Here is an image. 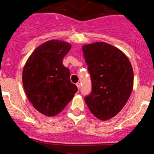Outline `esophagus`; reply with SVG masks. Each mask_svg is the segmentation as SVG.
I'll list each match as a JSON object with an SVG mask.
<instances>
[{"instance_id":"34e87169","label":"esophagus","mask_w":154,"mask_h":154,"mask_svg":"<svg viewBox=\"0 0 154 154\" xmlns=\"http://www.w3.org/2000/svg\"><path fill=\"white\" fill-rule=\"evenodd\" d=\"M76 86H77V88H78L79 89H80V83H79V82H77V83H76Z\"/></svg>"}]
</instances>
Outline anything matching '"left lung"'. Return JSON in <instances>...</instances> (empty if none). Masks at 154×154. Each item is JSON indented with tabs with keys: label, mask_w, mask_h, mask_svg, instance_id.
Segmentation results:
<instances>
[{
	"label": "left lung",
	"mask_w": 154,
	"mask_h": 154,
	"mask_svg": "<svg viewBox=\"0 0 154 154\" xmlns=\"http://www.w3.org/2000/svg\"><path fill=\"white\" fill-rule=\"evenodd\" d=\"M92 81V92L85 101L96 118L107 120L119 113L130 98L133 71L130 61L117 48L106 42L82 46Z\"/></svg>",
	"instance_id": "obj_1"
}]
</instances>
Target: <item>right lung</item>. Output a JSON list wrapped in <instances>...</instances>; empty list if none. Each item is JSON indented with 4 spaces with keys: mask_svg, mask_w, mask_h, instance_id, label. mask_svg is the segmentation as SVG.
<instances>
[{
    "mask_svg": "<svg viewBox=\"0 0 154 154\" xmlns=\"http://www.w3.org/2000/svg\"><path fill=\"white\" fill-rule=\"evenodd\" d=\"M71 45L61 40L46 42L32 52L24 65L22 82L28 100L41 113L54 116L72 99L78 88L62 61Z\"/></svg>",
    "mask_w": 154,
    "mask_h": 154,
    "instance_id": "obj_1",
    "label": "right lung"
}]
</instances>
